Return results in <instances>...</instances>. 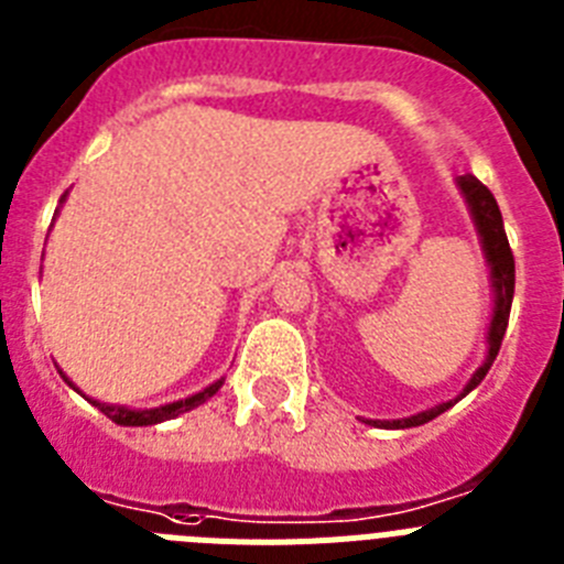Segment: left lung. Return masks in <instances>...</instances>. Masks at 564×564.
I'll list each match as a JSON object with an SVG mask.
<instances>
[{"label": "left lung", "mask_w": 564, "mask_h": 564, "mask_svg": "<svg viewBox=\"0 0 564 564\" xmlns=\"http://www.w3.org/2000/svg\"><path fill=\"white\" fill-rule=\"evenodd\" d=\"M457 186H460L463 197L468 203V212H471V220H475L477 234H480L482 253H486V262L491 268V288H495V313H491V325H488V356L482 361L480 370L468 378V383L463 387L460 395L455 401L437 403L432 410L417 412V415L401 417V421H364L372 423V426H387V430H410V426H421V423H430L432 417H437L441 412H446L449 406H455L460 398H466L468 392L475 390L477 383L486 378V372L491 370L497 352H500L502 336H506L508 327V313H511V299H514V253L508 246L506 228H502V214L497 206L495 194L488 192L475 174H463L457 177Z\"/></svg>", "instance_id": "1"}]
</instances>
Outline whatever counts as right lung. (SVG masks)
Returning a JSON list of instances; mask_svg holds the SVG:
<instances>
[{
    "label": "right lung",
    "mask_w": 564,
    "mask_h": 564,
    "mask_svg": "<svg viewBox=\"0 0 564 564\" xmlns=\"http://www.w3.org/2000/svg\"><path fill=\"white\" fill-rule=\"evenodd\" d=\"M62 200H64V197H62ZM62 378H64V381L69 383V387H73V390L82 392V390H78V387H76V383L69 381L67 376H64V372H62ZM223 381H226V378H220V381L208 383V387H206V390H203V392H194V395L183 398V401L166 403V406H154V410H129V406H118V403H101V401H93V398H87V395H84V392H82V395L87 398V401L93 403V406H98V410H101L104 415L109 417V421L118 423V426H152V423L172 421V417L183 415V412L194 410V406H200L203 401H208V398H212L214 392L220 390Z\"/></svg>",
    "instance_id": "right-lung-1"
}]
</instances>
